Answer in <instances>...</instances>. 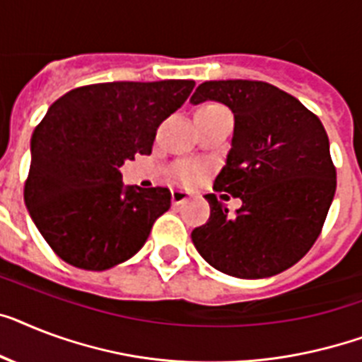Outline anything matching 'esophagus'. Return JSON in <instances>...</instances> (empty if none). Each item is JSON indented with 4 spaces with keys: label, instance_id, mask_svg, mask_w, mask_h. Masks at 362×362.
<instances>
[{
    "label": "esophagus",
    "instance_id": "34e87169",
    "mask_svg": "<svg viewBox=\"0 0 362 362\" xmlns=\"http://www.w3.org/2000/svg\"><path fill=\"white\" fill-rule=\"evenodd\" d=\"M189 197H191L189 189H184V187H173V189H171L173 204H182V202L187 201Z\"/></svg>",
    "mask_w": 362,
    "mask_h": 362
}]
</instances>
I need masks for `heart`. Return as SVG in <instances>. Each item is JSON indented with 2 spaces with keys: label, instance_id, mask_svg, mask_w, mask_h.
<instances>
[{
  "label": "heart",
  "instance_id": "b5f03b06",
  "mask_svg": "<svg viewBox=\"0 0 362 362\" xmlns=\"http://www.w3.org/2000/svg\"><path fill=\"white\" fill-rule=\"evenodd\" d=\"M221 110H223L221 105L204 104L197 110V113H214V111H221ZM178 178H180L182 182H193L197 178V171L193 169V167H182L180 171H178Z\"/></svg>",
  "mask_w": 362,
  "mask_h": 362
}]
</instances>
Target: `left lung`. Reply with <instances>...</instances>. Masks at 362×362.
Here are the masks:
<instances>
[{
  "label": "left lung",
  "instance_id": "8db88e82",
  "mask_svg": "<svg viewBox=\"0 0 362 362\" xmlns=\"http://www.w3.org/2000/svg\"><path fill=\"white\" fill-rule=\"evenodd\" d=\"M221 102L234 113L227 161L214 182L238 197L234 214L208 193L210 219L191 232L197 251L238 279L277 275L320 236L337 189L324 124L298 98L266 81H204L191 104Z\"/></svg>",
  "mask_w": 362,
  "mask_h": 362
}]
</instances>
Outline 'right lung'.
I'll list each match as a JSON object with an SVG mask.
<instances>
[{
	"mask_svg": "<svg viewBox=\"0 0 362 362\" xmlns=\"http://www.w3.org/2000/svg\"><path fill=\"white\" fill-rule=\"evenodd\" d=\"M193 87V79L111 81L72 89L49 105L31 137L23 201L59 258L104 272L145 245L171 208V191L126 187L119 167L151 154L158 126Z\"/></svg>",
	"mask_w": 362,
	"mask_h": 362,
	"instance_id": "right-lung-1",
	"label": "right lung"
}]
</instances>
